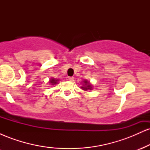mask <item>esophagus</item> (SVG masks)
<instances>
[{
  "label": "esophagus",
  "mask_w": 150,
  "mask_h": 150,
  "mask_svg": "<svg viewBox=\"0 0 150 150\" xmlns=\"http://www.w3.org/2000/svg\"><path fill=\"white\" fill-rule=\"evenodd\" d=\"M68 80H69L70 82H73V81H74V77H68Z\"/></svg>",
  "instance_id": "obj_1"
}]
</instances>
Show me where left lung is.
I'll use <instances>...</instances> for the list:
<instances>
[{"mask_svg":"<svg viewBox=\"0 0 150 150\" xmlns=\"http://www.w3.org/2000/svg\"><path fill=\"white\" fill-rule=\"evenodd\" d=\"M83 84H82V87H81V89H83L84 91H87V90H92L93 89L92 85L87 80H83L82 81Z\"/></svg>","mask_w":150,"mask_h":150,"instance_id":"1","label":"left lung"}]
</instances>
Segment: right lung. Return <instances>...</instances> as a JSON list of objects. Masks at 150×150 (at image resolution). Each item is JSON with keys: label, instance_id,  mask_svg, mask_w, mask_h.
Instances as JSON below:
<instances>
[{"label": "right lung", "instance_id": "add662e5", "mask_svg": "<svg viewBox=\"0 0 150 150\" xmlns=\"http://www.w3.org/2000/svg\"><path fill=\"white\" fill-rule=\"evenodd\" d=\"M58 81H59V80H58V79L51 78V79H50L49 83H50V85H56V84H58Z\"/></svg>", "mask_w": 150, "mask_h": 150}]
</instances>
